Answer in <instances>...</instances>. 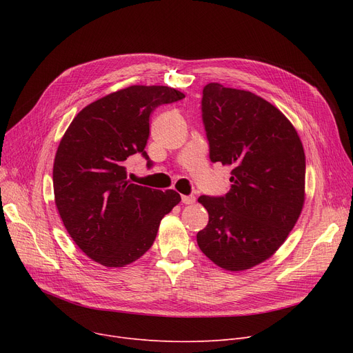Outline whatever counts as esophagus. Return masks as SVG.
<instances>
[{
  "instance_id": "obj_1",
  "label": "esophagus",
  "mask_w": 353,
  "mask_h": 353,
  "mask_svg": "<svg viewBox=\"0 0 353 353\" xmlns=\"http://www.w3.org/2000/svg\"><path fill=\"white\" fill-rule=\"evenodd\" d=\"M181 201L184 203V205H193V203L196 201V197L194 196H181Z\"/></svg>"
}]
</instances>
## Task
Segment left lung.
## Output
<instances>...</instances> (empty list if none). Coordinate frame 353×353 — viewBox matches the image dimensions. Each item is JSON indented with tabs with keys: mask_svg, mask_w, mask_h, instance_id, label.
<instances>
[{
	"mask_svg": "<svg viewBox=\"0 0 353 353\" xmlns=\"http://www.w3.org/2000/svg\"><path fill=\"white\" fill-rule=\"evenodd\" d=\"M201 117L210 160L232 167L225 196H200L209 213L197 245L221 269L265 262L298 221L305 203L302 141L281 110L246 90L210 83Z\"/></svg>",
	"mask_w": 353,
	"mask_h": 353,
	"instance_id": "obj_1",
	"label": "left lung"
}]
</instances>
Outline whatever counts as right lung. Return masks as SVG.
I'll return each instance as SVG.
<instances>
[{
    "label": "right lung",
    "instance_id": "add662e5",
    "mask_svg": "<svg viewBox=\"0 0 353 353\" xmlns=\"http://www.w3.org/2000/svg\"><path fill=\"white\" fill-rule=\"evenodd\" d=\"M184 99L165 85H130L84 107L57 148L52 167L55 206L76 245L105 268L136 262L152 248L161 219L179 205L174 190L139 186L127 160L144 147L150 114Z\"/></svg>",
    "mask_w": 353,
    "mask_h": 353
}]
</instances>
